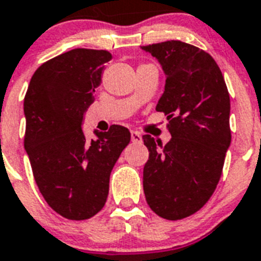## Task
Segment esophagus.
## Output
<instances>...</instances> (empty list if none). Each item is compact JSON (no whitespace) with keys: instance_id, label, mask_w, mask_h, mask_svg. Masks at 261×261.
<instances>
[{"instance_id":"34e87169","label":"esophagus","mask_w":261,"mask_h":261,"mask_svg":"<svg viewBox=\"0 0 261 261\" xmlns=\"http://www.w3.org/2000/svg\"><path fill=\"white\" fill-rule=\"evenodd\" d=\"M130 137H132L133 143H141V141H143L141 135H140L139 132H136V130H132V132H130Z\"/></svg>"}]
</instances>
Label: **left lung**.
<instances>
[{"label": "left lung", "instance_id": "8db88e82", "mask_svg": "<svg viewBox=\"0 0 261 261\" xmlns=\"http://www.w3.org/2000/svg\"><path fill=\"white\" fill-rule=\"evenodd\" d=\"M167 74L157 112L168 118L172 139L143 136L149 150L144 167V193L150 210L167 220H180L201 210L223 173L229 144V93L210 53L182 41L143 46Z\"/></svg>", "mask_w": 261, "mask_h": 261}]
</instances>
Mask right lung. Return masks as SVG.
<instances>
[{
    "mask_svg": "<svg viewBox=\"0 0 261 261\" xmlns=\"http://www.w3.org/2000/svg\"><path fill=\"white\" fill-rule=\"evenodd\" d=\"M108 50L73 49L34 72L23 98V145L34 180L51 210L69 220H87L102 210L116 161L130 132L112 125L88 140L83 116L94 100Z\"/></svg>",
    "mask_w": 261,
    "mask_h": 261,
    "instance_id": "right-lung-1",
    "label": "right lung"
}]
</instances>
